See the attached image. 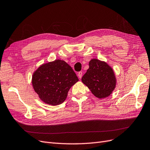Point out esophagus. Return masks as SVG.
<instances>
[{"instance_id": "obj_1", "label": "esophagus", "mask_w": 150, "mask_h": 150, "mask_svg": "<svg viewBox=\"0 0 150 150\" xmlns=\"http://www.w3.org/2000/svg\"><path fill=\"white\" fill-rule=\"evenodd\" d=\"M82 75H83V72L82 71H79V74H78V76L80 79H81L82 77Z\"/></svg>"}]
</instances>
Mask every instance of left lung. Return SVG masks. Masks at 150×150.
<instances>
[{
  "mask_svg": "<svg viewBox=\"0 0 150 150\" xmlns=\"http://www.w3.org/2000/svg\"><path fill=\"white\" fill-rule=\"evenodd\" d=\"M81 81L98 98L107 97L116 86L114 71L107 63L98 59H91L89 69L82 76Z\"/></svg>",
  "mask_w": 150,
  "mask_h": 150,
  "instance_id": "8db88e82",
  "label": "left lung"
}]
</instances>
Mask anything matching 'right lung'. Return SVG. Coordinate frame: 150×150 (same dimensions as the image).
I'll list each match as a JSON object with an SVG mask.
<instances>
[{
	"label": "right lung",
	"instance_id": "right-lung-1",
	"mask_svg": "<svg viewBox=\"0 0 150 150\" xmlns=\"http://www.w3.org/2000/svg\"><path fill=\"white\" fill-rule=\"evenodd\" d=\"M79 81L71 67L61 60L42 65L33 73V89L43 102L58 105L65 100L70 88Z\"/></svg>",
	"mask_w": 150,
	"mask_h": 150
}]
</instances>
